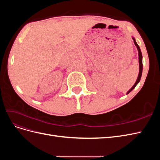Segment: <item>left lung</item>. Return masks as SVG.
Masks as SVG:
<instances>
[{"instance_id": "8db88e82", "label": "left lung", "mask_w": 160, "mask_h": 160, "mask_svg": "<svg viewBox=\"0 0 160 160\" xmlns=\"http://www.w3.org/2000/svg\"><path fill=\"white\" fill-rule=\"evenodd\" d=\"M133 42H134V44L136 46L137 49L138 50V55H139V75H138V79H137V81L136 82H135V83L133 85V86L132 87V88H131L128 91L127 94H128L129 93H130L131 91H132L135 88V86H136L138 83L140 81V79H141V77H142V70H143V63H142V52H141V50H140V48L139 47V45H138V43L136 42V41H135V39L133 37Z\"/></svg>"}]
</instances>
